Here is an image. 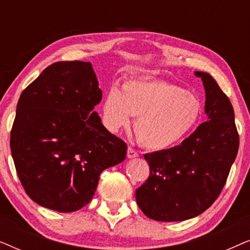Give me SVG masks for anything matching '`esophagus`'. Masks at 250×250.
Returning <instances> with one entry per match:
<instances>
[{"label":"esophagus","mask_w":250,"mask_h":250,"mask_svg":"<svg viewBox=\"0 0 250 250\" xmlns=\"http://www.w3.org/2000/svg\"><path fill=\"white\" fill-rule=\"evenodd\" d=\"M136 157H139V153L136 152L134 149L131 148V146H128V149H127V158L132 159V158H136Z\"/></svg>","instance_id":"esophagus-1"}]
</instances>
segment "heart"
I'll use <instances>...</instances> for the list:
<instances>
[{
  "instance_id": "b5f03b06",
  "label": "heart",
  "mask_w": 250,
  "mask_h": 250,
  "mask_svg": "<svg viewBox=\"0 0 250 250\" xmlns=\"http://www.w3.org/2000/svg\"><path fill=\"white\" fill-rule=\"evenodd\" d=\"M102 122L112 133L128 127L133 116L136 138L146 148L177 145L199 123L203 105L192 92L160 81H127L112 86L102 102Z\"/></svg>"
}]
</instances>
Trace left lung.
Returning <instances> with one entry per match:
<instances>
[{"mask_svg": "<svg viewBox=\"0 0 250 250\" xmlns=\"http://www.w3.org/2000/svg\"><path fill=\"white\" fill-rule=\"evenodd\" d=\"M194 75L203 81L207 122L180 146L145 155L150 175L135 198L146 216L155 221H186L204 213L220 196L238 153L230 100L209 74Z\"/></svg>", "mask_w": 250, "mask_h": 250, "instance_id": "obj_1", "label": "left lung"}]
</instances>
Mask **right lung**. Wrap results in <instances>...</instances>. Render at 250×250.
<instances>
[{"instance_id":"1","label":"right lung","mask_w":250,"mask_h":250,"mask_svg":"<svg viewBox=\"0 0 250 250\" xmlns=\"http://www.w3.org/2000/svg\"><path fill=\"white\" fill-rule=\"evenodd\" d=\"M102 91L91 62L45 68L20 95L10 146L26 193L42 207L71 213L92 200L102 170L127 146L94 111Z\"/></svg>"}]
</instances>
